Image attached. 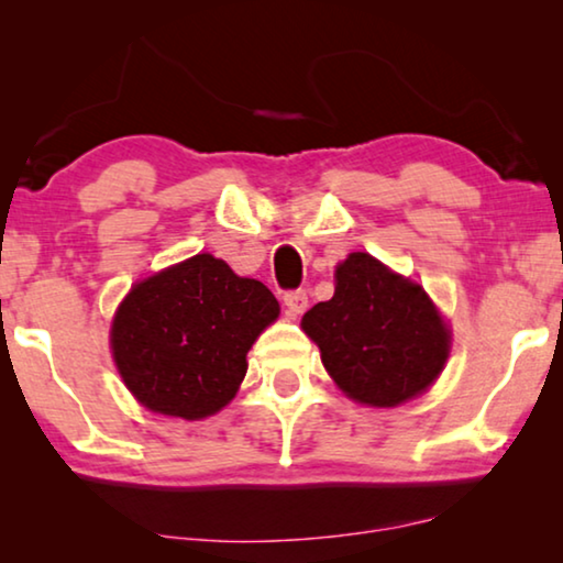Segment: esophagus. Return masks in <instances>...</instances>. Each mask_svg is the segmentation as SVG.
Returning a JSON list of instances; mask_svg holds the SVG:
<instances>
[{
    "label": "esophagus",
    "mask_w": 563,
    "mask_h": 563,
    "mask_svg": "<svg viewBox=\"0 0 563 563\" xmlns=\"http://www.w3.org/2000/svg\"><path fill=\"white\" fill-rule=\"evenodd\" d=\"M284 305H287L291 318H297V314H302L307 310V291L305 289L287 291V295H284Z\"/></svg>",
    "instance_id": "34e87169"
}]
</instances>
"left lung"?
Listing matches in <instances>:
<instances>
[{
	"mask_svg": "<svg viewBox=\"0 0 563 563\" xmlns=\"http://www.w3.org/2000/svg\"><path fill=\"white\" fill-rule=\"evenodd\" d=\"M322 364L356 402L395 407L426 391L449 358L451 333L426 291L368 253L335 268V295L302 318Z\"/></svg>",
	"mask_w": 563,
	"mask_h": 563,
	"instance_id": "left-lung-1",
	"label": "left lung"
}]
</instances>
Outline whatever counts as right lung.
Here are the masks:
<instances>
[{
    "label": "right lung",
    "mask_w": 563,
    "mask_h": 563,
    "mask_svg": "<svg viewBox=\"0 0 563 563\" xmlns=\"http://www.w3.org/2000/svg\"><path fill=\"white\" fill-rule=\"evenodd\" d=\"M276 318L266 284L199 253L130 289L112 322L114 364L148 410L199 420L235 397L245 353Z\"/></svg>",
    "instance_id": "obj_1"
}]
</instances>
